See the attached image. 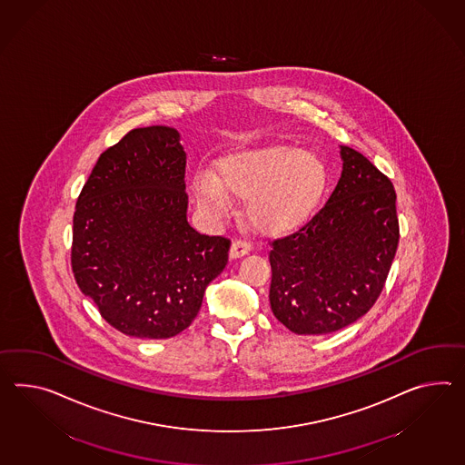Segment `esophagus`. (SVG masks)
Here are the masks:
<instances>
[{
    "instance_id": "obj_1",
    "label": "esophagus",
    "mask_w": 465,
    "mask_h": 465,
    "mask_svg": "<svg viewBox=\"0 0 465 465\" xmlns=\"http://www.w3.org/2000/svg\"><path fill=\"white\" fill-rule=\"evenodd\" d=\"M250 250H252V245L247 243L245 240H235L230 247V259H240V257L247 255Z\"/></svg>"
}]
</instances>
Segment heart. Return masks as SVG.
I'll list each match as a JSON object with an SVG mask.
<instances>
[{
    "instance_id": "heart-1",
    "label": "heart",
    "mask_w": 465,
    "mask_h": 465,
    "mask_svg": "<svg viewBox=\"0 0 465 465\" xmlns=\"http://www.w3.org/2000/svg\"><path fill=\"white\" fill-rule=\"evenodd\" d=\"M326 186V168L316 154L272 144L228 154L213 174L200 173L193 194L212 215L230 212V198L245 200V216L262 233L283 235L302 227Z\"/></svg>"
}]
</instances>
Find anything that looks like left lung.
<instances>
[{
  "label": "left lung",
  "mask_w": 465,
  "mask_h": 465,
  "mask_svg": "<svg viewBox=\"0 0 465 465\" xmlns=\"http://www.w3.org/2000/svg\"><path fill=\"white\" fill-rule=\"evenodd\" d=\"M342 173L306 225L272 242L271 307L295 334H329L364 316L397 253V193L361 153L341 146Z\"/></svg>",
  "instance_id": "obj_1"
}]
</instances>
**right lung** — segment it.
Masks as SVG:
<instances>
[{"label": "right lung", "mask_w": 465, "mask_h": 465, "mask_svg": "<svg viewBox=\"0 0 465 465\" xmlns=\"http://www.w3.org/2000/svg\"><path fill=\"white\" fill-rule=\"evenodd\" d=\"M186 153L168 125L133 129L97 159L74 213L72 271L113 328L166 340L198 314L230 240L186 220Z\"/></svg>", "instance_id": "right-lung-1"}]
</instances>
